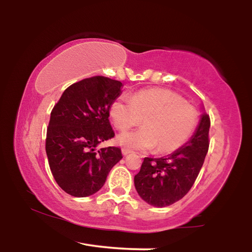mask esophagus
<instances>
[{
  "label": "esophagus",
  "instance_id": "obj_1",
  "mask_svg": "<svg viewBox=\"0 0 252 252\" xmlns=\"http://www.w3.org/2000/svg\"><path fill=\"white\" fill-rule=\"evenodd\" d=\"M130 153H132V150H130V149L122 148V155L123 156H127V155H130Z\"/></svg>",
  "mask_w": 252,
  "mask_h": 252
}]
</instances>
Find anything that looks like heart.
Segmentation results:
<instances>
[{
  "label": "heart",
  "mask_w": 252,
  "mask_h": 252,
  "mask_svg": "<svg viewBox=\"0 0 252 252\" xmlns=\"http://www.w3.org/2000/svg\"><path fill=\"white\" fill-rule=\"evenodd\" d=\"M110 117L118 130L139 125L140 130L123 132L118 141L123 146L170 153L180 149L192 135L199 113L194 105L168 89H147L130 97L120 96L110 106Z\"/></svg>",
  "instance_id": "b5f03b06"
}]
</instances>
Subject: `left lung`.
Wrapping results in <instances>:
<instances>
[{"instance_id":"obj_1","label":"left lung","mask_w":252,"mask_h":252,"mask_svg":"<svg viewBox=\"0 0 252 252\" xmlns=\"http://www.w3.org/2000/svg\"><path fill=\"white\" fill-rule=\"evenodd\" d=\"M210 117L204 113L194 135L168 157L144 158L134 176L140 197L155 207H167L189 192L202 168L209 149Z\"/></svg>"}]
</instances>
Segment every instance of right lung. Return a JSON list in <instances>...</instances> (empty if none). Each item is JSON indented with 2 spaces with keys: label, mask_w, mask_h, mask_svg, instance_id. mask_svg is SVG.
<instances>
[{
  "label": "right lung",
  "mask_w": 252,
  "mask_h": 252,
  "mask_svg": "<svg viewBox=\"0 0 252 252\" xmlns=\"http://www.w3.org/2000/svg\"><path fill=\"white\" fill-rule=\"evenodd\" d=\"M122 83L95 75L71 84L55 103L46 130L45 151L55 181L73 197H88L103 187L113 165L122 159L119 147L97 144L114 136L110 106Z\"/></svg>",
  "instance_id": "add662e5"
}]
</instances>
